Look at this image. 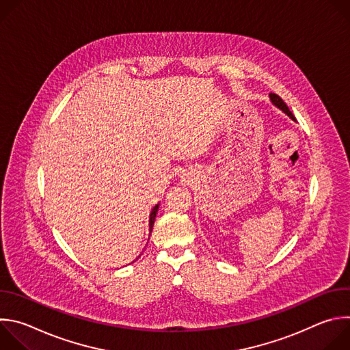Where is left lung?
Segmentation results:
<instances>
[{"label":"left lung","mask_w":350,"mask_h":350,"mask_svg":"<svg viewBox=\"0 0 350 350\" xmlns=\"http://www.w3.org/2000/svg\"><path fill=\"white\" fill-rule=\"evenodd\" d=\"M269 96H270V101H271V104L275 107V108H278L280 111H282L289 119H292L293 122H296V119H295V116L292 115V112L288 109V107L285 105V103L282 101V99L277 95V94H269Z\"/></svg>","instance_id":"1"}]
</instances>
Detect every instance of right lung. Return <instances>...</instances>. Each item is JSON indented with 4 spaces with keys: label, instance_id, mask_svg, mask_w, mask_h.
Masks as SVG:
<instances>
[{
    "label": "right lung",
    "instance_id": "right-lung-1",
    "mask_svg": "<svg viewBox=\"0 0 350 350\" xmlns=\"http://www.w3.org/2000/svg\"><path fill=\"white\" fill-rule=\"evenodd\" d=\"M159 205H161V204H157V205L154 206V209L151 211V215H149V231H151V232H152V227H154V223H155V217H157ZM138 258H139V256H138ZM138 258H137V259H138Z\"/></svg>",
    "mask_w": 350,
    "mask_h": 350
}]
</instances>
